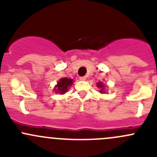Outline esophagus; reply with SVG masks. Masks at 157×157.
Here are the masks:
<instances>
[{"label":"esophagus","mask_w":157,"mask_h":157,"mask_svg":"<svg viewBox=\"0 0 157 157\" xmlns=\"http://www.w3.org/2000/svg\"><path fill=\"white\" fill-rule=\"evenodd\" d=\"M86 79V77H80V80H85Z\"/></svg>","instance_id":"esophagus-1"}]
</instances>
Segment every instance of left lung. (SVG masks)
Instances as JSON below:
<instances>
[{
  "label": "left lung",
  "instance_id": "1",
  "mask_svg": "<svg viewBox=\"0 0 157 157\" xmlns=\"http://www.w3.org/2000/svg\"><path fill=\"white\" fill-rule=\"evenodd\" d=\"M97 86H98V87H100L101 88V90H99V92H100L101 93H105V91H104V88H103L104 86L102 84V83H97Z\"/></svg>",
  "mask_w": 157,
  "mask_h": 157
}]
</instances>
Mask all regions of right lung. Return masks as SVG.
I'll use <instances>...</instances> for the list:
<instances>
[{"mask_svg":"<svg viewBox=\"0 0 157 157\" xmlns=\"http://www.w3.org/2000/svg\"><path fill=\"white\" fill-rule=\"evenodd\" d=\"M73 83L72 79H68V78H61V80H59V82L58 83V85H57L55 89V91L56 93H59L61 94H64L68 90V86H71Z\"/></svg>","mask_w":157,"mask_h":157,"instance_id":"add662e5","label":"right lung"}]
</instances>
